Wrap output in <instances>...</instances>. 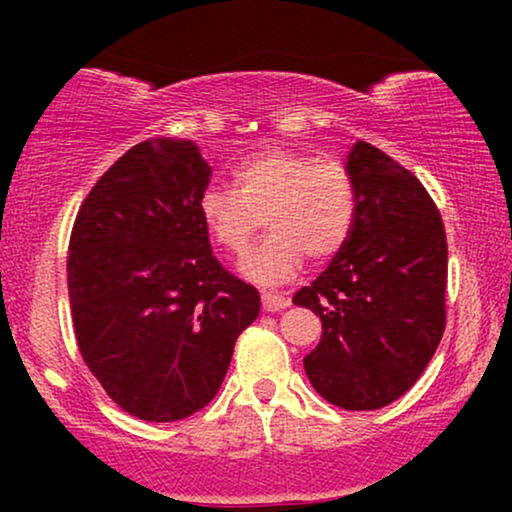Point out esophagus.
Here are the masks:
<instances>
[{
	"label": "esophagus",
	"instance_id": "esophagus-1",
	"mask_svg": "<svg viewBox=\"0 0 512 512\" xmlns=\"http://www.w3.org/2000/svg\"><path fill=\"white\" fill-rule=\"evenodd\" d=\"M263 310L265 312H279L284 310V307L291 305V300L286 296H279V293H272V291H263Z\"/></svg>",
	"mask_w": 512,
	"mask_h": 512
}]
</instances>
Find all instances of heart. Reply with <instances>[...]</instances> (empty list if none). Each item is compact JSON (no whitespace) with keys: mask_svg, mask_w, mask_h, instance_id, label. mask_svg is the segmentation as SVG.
Instances as JSON below:
<instances>
[{"mask_svg":"<svg viewBox=\"0 0 512 512\" xmlns=\"http://www.w3.org/2000/svg\"><path fill=\"white\" fill-rule=\"evenodd\" d=\"M233 181L235 188L212 186L200 195V219L223 251L240 256L265 214L272 233L242 261V272L254 282H286L303 268L305 256L321 263L347 244L356 188L338 160L265 149L240 160Z\"/></svg>","mask_w":512,"mask_h":512,"instance_id":"obj_1","label":"heart"}]
</instances>
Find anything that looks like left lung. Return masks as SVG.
I'll return each mask as SVG.
<instances>
[{"label":"left lung","mask_w":512,"mask_h":512,"mask_svg":"<svg viewBox=\"0 0 512 512\" xmlns=\"http://www.w3.org/2000/svg\"><path fill=\"white\" fill-rule=\"evenodd\" d=\"M356 216L345 247L293 305L321 319L305 373L328 403L377 410L419 380L445 331L447 237L415 174L373 144L347 156Z\"/></svg>","instance_id":"1"}]
</instances>
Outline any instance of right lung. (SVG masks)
Wrapping results in <instances>:
<instances>
[{"mask_svg": "<svg viewBox=\"0 0 512 512\" xmlns=\"http://www.w3.org/2000/svg\"><path fill=\"white\" fill-rule=\"evenodd\" d=\"M212 170L191 139L135 144L97 179L67 256L79 352L118 408L177 422L205 408L261 298L212 256L200 195Z\"/></svg>", "mask_w": 512, "mask_h": 512, "instance_id": "right-lung-1", "label": "right lung"}]
</instances>
